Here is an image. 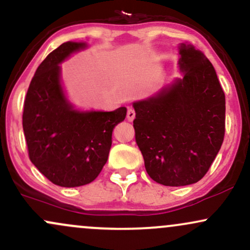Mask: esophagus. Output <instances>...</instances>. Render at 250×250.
Instances as JSON below:
<instances>
[{"mask_svg":"<svg viewBox=\"0 0 250 250\" xmlns=\"http://www.w3.org/2000/svg\"><path fill=\"white\" fill-rule=\"evenodd\" d=\"M134 119H135V110L134 109L129 108L127 111V120L129 122H131V121H134Z\"/></svg>","mask_w":250,"mask_h":250,"instance_id":"esophagus-1","label":"esophagus"}]
</instances>
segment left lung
Masks as SVG:
<instances>
[{
  "mask_svg": "<svg viewBox=\"0 0 250 250\" xmlns=\"http://www.w3.org/2000/svg\"><path fill=\"white\" fill-rule=\"evenodd\" d=\"M182 76L133 102L135 140L155 182L196 183L219 153L225 136L226 97L213 64L190 43H180Z\"/></svg>",
  "mask_w": 250,
  "mask_h": 250,
  "instance_id": "1",
  "label": "left lung"
}]
</instances>
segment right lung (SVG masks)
<instances>
[{"label":"right lung","instance_id":"1","mask_svg":"<svg viewBox=\"0 0 250 250\" xmlns=\"http://www.w3.org/2000/svg\"><path fill=\"white\" fill-rule=\"evenodd\" d=\"M88 48L87 42L68 41L45 57L31 80L23 108V131L29 159L60 187L88 185L108 160L111 134L127 115L114 111L77 109L62 84L61 63Z\"/></svg>","mask_w":250,"mask_h":250}]
</instances>
